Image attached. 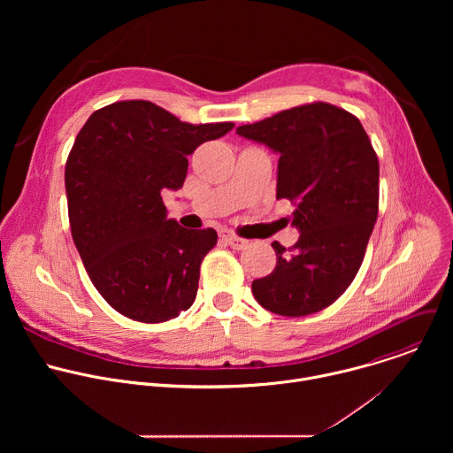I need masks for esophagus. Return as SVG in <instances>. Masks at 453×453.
Returning a JSON list of instances; mask_svg holds the SVG:
<instances>
[{"label": "esophagus", "mask_w": 453, "mask_h": 453, "mask_svg": "<svg viewBox=\"0 0 453 453\" xmlns=\"http://www.w3.org/2000/svg\"><path fill=\"white\" fill-rule=\"evenodd\" d=\"M220 238H222L226 243H229L233 249H236V250L245 249V247L249 245V242H247L245 238H240V236H236L234 233H231V231H227V229L220 231Z\"/></svg>", "instance_id": "34e87169"}]
</instances>
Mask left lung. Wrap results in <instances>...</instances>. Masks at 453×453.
I'll use <instances>...</instances> for the list:
<instances>
[{
	"label": "left lung",
	"instance_id": "1",
	"mask_svg": "<svg viewBox=\"0 0 453 453\" xmlns=\"http://www.w3.org/2000/svg\"><path fill=\"white\" fill-rule=\"evenodd\" d=\"M236 133L280 152L278 199L296 204L292 247L273 242L274 271L252 281L265 310L301 317L335 303L355 280L378 217V156L357 116L313 102Z\"/></svg>",
	"mask_w": 453,
	"mask_h": 453
}]
</instances>
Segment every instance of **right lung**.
Here are the masks:
<instances>
[{"instance_id": "obj_1", "label": "right lung", "mask_w": 453, "mask_h": 453, "mask_svg": "<svg viewBox=\"0 0 453 453\" xmlns=\"http://www.w3.org/2000/svg\"><path fill=\"white\" fill-rule=\"evenodd\" d=\"M234 123L180 121L147 100L95 111L66 161L72 236L89 280L121 315L165 322L196 301L217 231L166 219L163 189H179L188 156Z\"/></svg>"}]
</instances>
